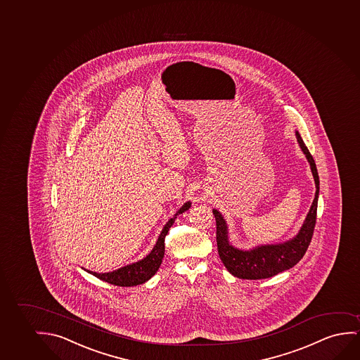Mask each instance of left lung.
I'll return each mask as SVG.
<instances>
[{"label": "left lung", "instance_id": "8db88e82", "mask_svg": "<svg viewBox=\"0 0 360 360\" xmlns=\"http://www.w3.org/2000/svg\"><path fill=\"white\" fill-rule=\"evenodd\" d=\"M296 138L312 170L314 184H316V195H314L312 206L309 208V214L304 219V226L301 227L299 234L294 239L283 244L262 245L252 250H239L233 248L228 242L226 221L223 219L217 210H213V214L216 218V226H217L216 240H217L219 258L228 271L237 278H248V280L271 278L274 275L292 268L294 265L299 263L311 243L314 226H316V217H317L319 177L314 158L311 155L307 147L304 146L299 132H296Z\"/></svg>", "mask_w": 360, "mask_h": 360}]
</instances>
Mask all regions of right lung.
Masks as SVG:
<instances>
[{"label":"right lung","mask_w":360,"mask_h":360,"mask_svg":"<svg viewBox=\"0 0 360 360\" xmlns=\"http://www.w3.org/2000/svg\"><path fill=\"white\" fill-rule=\"evenodd\" d=\"M190 206H191V203H185L183 207L177 211L176 214L169 219V222L162 228V233L158 238L157 244L154 245L152 252H150V254H148L146 258L139 260L137 263H133L131 265L118 269V270H115L112 273L98 274L89 271V270L87 271L92 274L94 276L100 278V280H103L108 284L116 285V286L127 288V286L144 284L146 281L152 278L154 274L157 273L158 269L162 264L164 252H165L164 240H165V237H167V232L172 227V223L175 222L177 214L188 211Z\"/></svg>","instance_id":"right-lung-1"}]
</instances>
